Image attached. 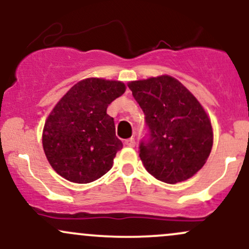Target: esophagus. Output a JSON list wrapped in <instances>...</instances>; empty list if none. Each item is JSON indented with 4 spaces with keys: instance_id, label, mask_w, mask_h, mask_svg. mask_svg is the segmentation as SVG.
<instances>
[{
    "instance_id": "1",
    "label": "esophagus",
    "mask_w": 249,
    "mask_h": 249,
    "mask_svg": "<svg viewBox=\"0 0 249 249\" xmlns=\"http://www.w3.org/2000/svg\"><path fill=\"white\" fill-rule=\"evenodd\" d=\"M124 144L126 145L127 147H134V145H136V141H134V138H128L124 142Z\"/></svg>"
}]
</instances>
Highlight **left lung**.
<instances>
[{"label": "left lung", "mask_w": 249, "mask_h": 249, "mask_svg": "<svg viewBox=\"0 0 249 249\" xmlns=\"http://www.w3.org/2000/svg\"><path fill=\"white\" fill-rule=\"evenodd\" d=\"M128 89L145 115L147 133L139 157L147 172L167 184L193 177L213 145L212 125L200 103L170 76L131 82Z\"/></svg>", "instance_id": "obj_1"}]
</instances>
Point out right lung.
<instances>
[{
  "label": "right lung",
  "mask_w": 249,
  "mask_h": 249,
  "mask_svg": "<svg viewBox=\"0 0 249 249\" xmlns=\"http://www.w3.org/2000/svg\"><path fill=\"white\" fill-rule=\"evenodd\" d=\"M125 89L122 82L88 78L57 103L45 122L43 148L59 176L88 184L110 171L123 142L116 137L115 121L107 108Z\"/></svg>",
  "instance_id": "add662e5"
}]
</instances>
